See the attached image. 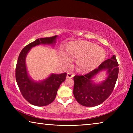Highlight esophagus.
<instances>
[{
  "label": "esophagus",
  "mask_w": 133,
  "mask_h": 133,
  "mask_svg": "<svg viewBox=\"0 0 133 133\" xmlns=\"http://www.w3.org/2000/svg\"><path fill=\"white\" fill-rule=\"evenodd\" d=\"M74 76V75L71 72H69V73H67V78H72Z\"/></svg>",
  "instance_id": "obj_1"
}]
</instances>
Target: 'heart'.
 <instances>
[{
  "mask_svg": "<svg viewBox=\"0 0 133 133\" xmlns=\"http://www.w3.org/2000/svg\"><path fill=\"white\" fill-rule=\"evenodd\" d=\"M67 52L63 53V58L66 64L71 62V57L77 60V68L83 72L91 71L104 61L106 53L104 49L91 43L85 41L70 43Z\"/></svg>",
  "mask_w": 133,
  "mask_h": 133,
  "instance_id": "b5f03b06",
  "label": "heart"
}]
</instances>
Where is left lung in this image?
<instances>
[{
    "label": "left lung",
    "mask_w": 133,
    "mask_h": 133,
    "mask_svg": "<svg viewBox=\"0 0 133 133\" xmlns=\"http://www.w3.org/2000/svg\"><path fill=\"white\" fill-rule=\"evenodd\" d=\"M118 64L115 55L103 62L98 68L84 75L74 77L73 94L77 102L83 106L94 107L102 104L111 94L118 74ZM103 71L107 77L99 83L93 78Z\"/></svg>",
    "instance_id": "8db88e82"
}]
</instances>
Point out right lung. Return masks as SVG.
<instances>
[{
    "instance_id": "obj_1",
    "label": "right lung",
    "mask_w": 133,
    "mask_h": 133,
    "mask_svg": "<svg viewBox=\"0 0 133 133\" xmlns=\"http://www.w3.org/2000/svg\"><path fill=\"white\" fill-rule=\"evenodd\" d=\"M57 36L37 39L22 49L16 67V80L22 96L36 106H45L52 103L56 97L60 84L66 80L67 73H52L48 77L39 82L33 80L28 75L26 58L30 49L40 44L55 46Z\"/></svg>"
}]
</instances>
